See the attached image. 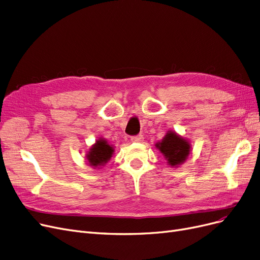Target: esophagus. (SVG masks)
I'll return each instance as SVG.
<instances>
[{
    "label": "esophagus",
    "instance_id": "34e87169",
    "mask_svg": "<svg viewBox=\"0 0 260 260\" xmlns=\"http://www.w3.org/2000/svg\"><path fill=\"white\" fill-rule=\"evenodd\" d=\"M131 140L133 142H141L143 140V136L142 135H136V136H132Z\"/></svg>",
    "mask_w": 260,
    "mask_h": 260
}]
</instances>
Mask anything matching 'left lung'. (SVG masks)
I'll list each match as a JSON object with an SVG mask.
<instances>
[{"label":"left lung","mask_w":260,"mask_h":260,"mask_svg":"<svg viewBox=\"0 0 260 260\" xmlns=\"http://www.w3.org/2000/svg\"><path fill=\"white\" fill-rule=\"evenodd\" d=\"M156 148L162 153L172 167L178 166L187 158L190 147L188 141L178 136L176 133L169 132L165 138L156 145Z\"/></svg>","instance_id":"1"}]
</instances>
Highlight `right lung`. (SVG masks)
<instances>
[{
    "label": "right lung",
    "mask_w": 260,
    "mask_h": 260,
    "mask_svg": "<svg viewBox=\"0 0 260 260\" xmlns=\"http://www.w3.org/2000/svg\"><path fill=\"white\" fill-rule=\"evenodd\" d=\"M112 153L113 148L108 145L107 141L101 139L96 141L95 145L91 148L90 152L86 154V158L91 166L98 167L107 162L112 156Z\"/></svg>",
    "instance_id": "obj_1"
}]
</instances>
